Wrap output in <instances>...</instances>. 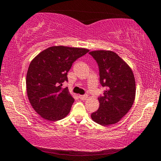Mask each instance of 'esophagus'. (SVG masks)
Listing matches in <instances>:
<instances>
[{
    "label": "esophagus",
    "instance_id": "1",
    "mask_svg": "<svg viewBox=\"0 0 161 161\" xmlns=\"http://www.w3.org/2000/svg\"><path fill=\"white\" fill-rule=\"evenodd\" d=\"M79 97L81 99V100H86V99L88 98V96L87 95H79Z\"/></svg>",
    "mask_w": 161,
    "mask_h": 161
}]
</instances>
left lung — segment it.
<instances>
[{
    "instance_id": "left-lung-1",
    "label": "left lung",
    "mask_w": 161,
    "mask_h": 161,
    "mask_svg": "<svg viewBox=\"0 0 161 161\" xmlns=\"http://www.w3.org/2000/svg\"><path fill=\"white\" fill-rule=\"evenodd\" d=\"M90 54L97 61L100 82L106 88L98 98L100 107L91 114L101 125L118 123L131 109L136 97V81L131 68L111 50H94Z\"/></svg>"
}]
</instances>
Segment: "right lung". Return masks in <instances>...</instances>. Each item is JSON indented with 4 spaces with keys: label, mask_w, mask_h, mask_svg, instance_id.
<instances>
[{
    "label": "right lung",
    "mask_w": 161,
    "mask_h": 161,
    "mask_svg": "<svg viewBox=\"0 0 161 161\" xmlns=\"http://www.w3.org/2000/svg\"><path fill=\"white\" fill-rule=\"evenodd\" d=\"M90 51L85 48L53 46L40 52L31 61L26 75L28 99L34 111L47 121L65 118L74 98L63 82L73 62Z\"/></svg>",
    "instance_id": "obj_1"
}]
</instances>
